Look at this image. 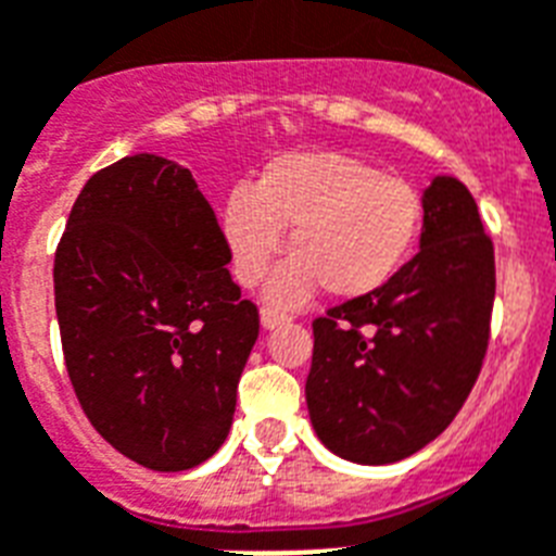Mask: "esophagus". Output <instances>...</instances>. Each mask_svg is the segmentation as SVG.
I'll use <instances>...</instances> for the list:
<instances>
[{"label": "esophagus", "mask_w": 556, "mask_h": 556, "mask_svg": "<svg viewBox=\"0 0 556 556\" xmlns=\"http://www.w3.org/2000/svg\"><path fill=\"white\" fill-rule=\"evenodd\" d=\"M287 315L278 309H273V306H264L261 309V324H264V329H275V327H281V324H287Z\"/></svg>", "instance_id": "34e87169"}]
</instances>
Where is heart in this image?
<instances>
[{
  "instance_id": "b5f03b06",
  "label": "heart",
  "mask_w": 556,
  "mask_h": 556,
  "mask_svg": "<svg viewBox=\"0 0 556 556\" xmlns=\"http://www.w3.org/2000/svg\"><path fill=\"white\" fill-rule=\"evenodd\" d=\"M420 227V192L346 153L275 155L222 206L224 244L244 287L267 278L289 229L295 255L269 283L281 306L304 304L320 283L332 298L378 292L406 264Z\"/></svg>"
}]
</instances>
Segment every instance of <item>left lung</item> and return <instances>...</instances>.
Masks as SVG:
<instances>
[{"label": "left lung", "mask_w": 556, "mask_h": 556, "mask_svg": "<svg viewBox=\"0 0 556 556\" xmlns=\"http://www.w3.org/2000/svg\"><path fill=\"white\" fill-rule=\"evenodd\" d=\"M494 283V244L471 192L438 176L415 258L378 292L312 320L306 406L320 443L383 466L446 432L483 366Z\"/></svg>", "instance_id": "8db88e82"}]
</instances>
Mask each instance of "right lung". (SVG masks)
I'll return each instance as SVG.
<instances>
[{
  "instance_id": "right-lung-1",
  "label": "right lung",
  "mask_w": 556,
  "mask_h": 556,
  "mask_svg": "<svg viewBox=\"0 0 556 556\" xmlns=\"http://www.w3.org/2000/svg\"><path fill=\"white\" fill-rule=\"evenodd\" d=\"M227 264L213 206L162 155L99 169L73 204L53 261L64 366L96 432L144 469H192L227 440L258 338Z\"/></svg>"
}]
</instances>
